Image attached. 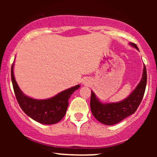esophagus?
Instances as JSON below:
<instances>
[{
    "label": "esophagus",
    "mask_w": 157,
    "mask_h": 157,
    "mask_svg": "<svg viewBox=\"0 0 157 157\" xmlns=\"http://www.w3.org/2000/svg\"><path fill=\"white\" fill-rule=\"evenodd\" d=\"M85 83H87V82H86H86H85Z\"/></svg>",
    "instance_id": "esophagus-1"
}]
</instances>
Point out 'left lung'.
<instances>
[{
  "instance_id": "1",
  "label": "left lung",
  "mask_w": 157,
  "mask_h": 157,
  "mask_svg": "<svg viewBox=\"0 0 157 157\" xmlns=\"http://www.w3.org/2000/svg\"><path fill=\"white\" fill-rule=\"evenodd\" d=\"M133 47L139 50L136 45L130 43ZM147 83V71L144 64L143 73L140 83L132 93L125 100L117 102L102 103L98 100L95 94L91 91L90 106L95 118L102 124L112 125L119 123L130 115L134 113L142 102Z\"/></svg>"
}]
</instances>
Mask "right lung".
<instances>
[{
	"label": "right lung",
	"instance_id": "add662e5",
	"mask_svg": "<svg viewBox=\"0 0 157 157\" xmlns=\"http://www.w3.org/2000/svg\"><path fill=\"white\" fill-rule=\"evenodd\" d=\"M14 63L11 68V78L14 91L20 107L32 120L44 125H52L60 122L66 113L68 99L80 85L61 91L55 97L46 100H36L26 96L20 89L13 73Z\"/></svg>",
	"mask_w": 157,
	"mask_h": 157
}]
</instances>
